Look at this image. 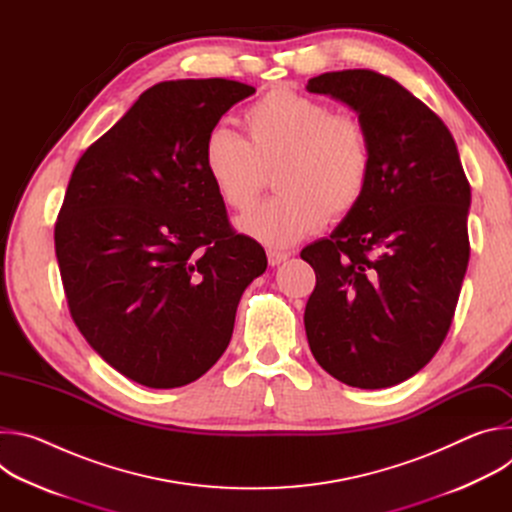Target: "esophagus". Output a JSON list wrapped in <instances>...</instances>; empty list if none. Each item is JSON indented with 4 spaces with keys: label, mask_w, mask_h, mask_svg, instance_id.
I'll return each instance as SVG.
<instances>
[{
    "label": "esophagus",
    "mask_w": 512,
    "mask_h": 512,
    "mask_svg": "<svg viewBox=\"0 0 512 512\" xmlns=\"http://www.w3.org/2000/svg\"><path fill=\"white\" fill-rule=\"evenodd\" d=\"M287 257H289V253H285V251H275V249H269V251H267V261H269L271 267L281 265Z\"/></svg>",
    "instance_id": "obj_1"
}]
</instances>
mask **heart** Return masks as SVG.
<instances>
[{
    "label": "heart",
    "instance_id": "obj_1",
    "mask_svg": "<svg viewBox=\"0 0 512 512\" xmlns=\"http://www.w3.org/2000/svg\"><path fill=\"white\" fill-rule=\"evenodd\" d=\"M243 125L249 139L225 125L212 127L202 158L216 194L235 210L249 208L263 188L265 168L281 164L275 172L279 194L239 218L241 231L259 243L294 245L324 218L348 216L367 194L373 152L356 115L275 89L245 109Z\"/></svg>",
    "mask_w": 512,
    "mask_h": 512
}]
</instances>
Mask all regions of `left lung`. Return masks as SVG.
I'll return each instance as SVG.
<instances>
[{
	"label": "left lung",
	"mask_w": 512,
	"mask_h": 512,
	"mask_svg": "<svg viewBox=\"0 0 512 512\" xmlns=\"http://www.w3.org/2000/svg\"><path fill=\"white\" fill-rule=\"evenodd\" d=\"M306 89L350 105L373 152L360 204L300 253L316 271L308 342L344 385L393 387L425 367L452 326L470 259V182L450 129L395 79L350 68Z\"/></svg>",
	"instance_id": "obj_1"
}]
</instances>
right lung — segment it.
Here are the masks:
<instances>
[{"label": "right lung", "mask_w": 512, "mask_h": 512, "mask_svg": "<svg viewBox=\"0 0 512 512\" xmlns=\"http://www.w3.org/2000/svg\"><path fill=\"white\" fill-rule=\"evenodd\" d=\"M255 87L154 85L81 156L54 247L68 310L115 371L152 387L200 379L227 350L245 287L267 267L204 168L212 127Z\"/></svg>", "instance_id": "add662e5"}]
</instances>
